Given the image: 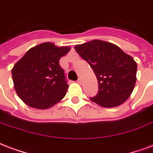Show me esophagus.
<instances>
[{"label": "esophagus", "instance_id": "esophagus-1", "mask_svg": "<svg viewBox=\"0 0 153 153\" xmlns=\"http://www.w3.org/2000/svg\"><path fill=\"white\" fill-rule=\"evenodd\" d=\"M76 83H77V84H79V85H81L82 80H81V79H80V78H79V79L77 80V81H76Z\"/></svg>", "mask_w": 153, "mask_h": 153}]
</instances>
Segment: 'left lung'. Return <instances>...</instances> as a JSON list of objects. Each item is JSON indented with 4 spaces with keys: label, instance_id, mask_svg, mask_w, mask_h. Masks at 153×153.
Listing matches in <instances>:
<instances>
[{
    "label": "left lung",
    "instance_id": "left-lung-1",
    "mask_svg": "<svg viewBox=\"0 0 153 153\" xmlns=\"http://www.w3.org/2000/svg\"><path fill=\"white\" fill-rule=\"evenodd\" d=\"M92 67L97 78L99 92L93 102L105 108L122 105L130 97L137 81L134 59L114 44L93 40L74 47Z\"/></svg>",
    "mask_w": 153,
    "mask_h": 153
}]
</instances>
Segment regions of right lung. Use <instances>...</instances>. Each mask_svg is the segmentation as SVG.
Returning <instances> with one entry per match:
<instances>
[{
  "instance_id": "1",
  "label": "right lung",
  "mask_w": 153,
  "mask_h": 153,
  "mask_svg": "<svg viewBox=\"0 0 153 153\" xmlns=\"http://www.w3.org/2000/svg\"><path fill=\"white\" fill-rule=\"evenodd\" d=\"M69 46L45 42L29 48L14 65L12 76L20 99L29 107L47 109L62 100L68 85L59 64Z\"/></svg>"
}]
</instances>
